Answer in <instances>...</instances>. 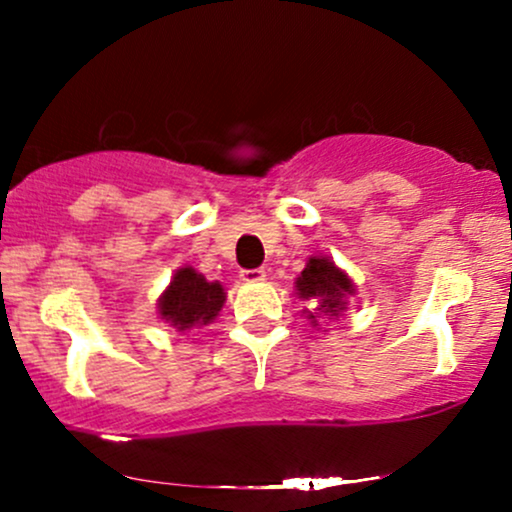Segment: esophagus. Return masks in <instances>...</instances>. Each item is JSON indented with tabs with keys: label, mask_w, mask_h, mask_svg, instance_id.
Segmentation results:
<instances>
[{
	"label": "esophagus",
	"mask_w": 512,
	"mask_h": 512,
	"mask_svg": "<svg viewBox=\"0 0 512 512\" xmlns=\"http://www.w3.org/2000/svg\"><path fill=\"white\" fill-rule=\"evenodd\" d=\"M264 276H267V272H264L262 267L260 269H243V272H240V279L243 281H262Z\"/></svg>",
	"instance_id": "obj_1"
}]
</instances>
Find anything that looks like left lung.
I'll use <instances>...</instances> for the list:
<instances>
[{
    "instance_id": "obj_1",
    "label": "left lung",
    "mask_w": 512,
    "mask_h": 512,
    "mask_svg": "<svg viewBox=\"0 0 512 512\" xmlns=\"http://www.w3.org/2000/svg\"><path fill=\"white\" fill-rule=\"evenodd\" d=\"M298 298L310 305V325H317L320 317H339L349 305V296H354V281L334 264L330 257H310L301 276L296 279Z\"/></svg>"
}]
</instances>
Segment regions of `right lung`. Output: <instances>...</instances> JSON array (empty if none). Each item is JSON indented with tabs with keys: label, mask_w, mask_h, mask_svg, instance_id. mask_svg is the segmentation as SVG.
Here are the masks:
<instances>
[{
	"label": "right lung",
	"mask_w": 512,
	"mask_h": 512,
	"mask_svg": "<svg viewBox=\"0 0 512 512\" xmlns=\"http://www.w3.org/2000/svg\"><path fill=\"white\" fill-rule=\"evenodd\" d=\"M223 303L226 291L219 281H207L192 267H182L158 298V315L178 332H187L214 322Z\"/></svg>",
	"instance_id": "obj_1"
}]
</instances>
